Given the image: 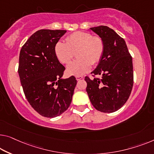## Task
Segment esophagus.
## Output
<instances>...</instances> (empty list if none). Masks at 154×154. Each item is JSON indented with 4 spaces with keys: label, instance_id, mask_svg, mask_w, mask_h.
<instances>
[{
    "label": "esophagus",
    "instance_id": "obj_1",
    "mask_svg": "<svg viewBox=\"0 0 154 154\" xmlns=\"http://www.w3.org/2000/svg\"><path fill=\"white\" fill-rule=\"evenodd\" d=\"M75 77H76V79L77 81H79V80L83 79V76H81V75H77V76H76Z\"/></svg>",
    "mask_w": 154,
    "mask_h": 154
}]
</instances>
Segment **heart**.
Instances as JSON below:
<instances>
[{
    "mask_svg": "<svg viewBox=\"0 0 154 154\" xmlns=\"http://www.w3.org/2000/svg\"><path fill=\"white\" fill-rule=\"evenodd\" d=\"M104 43L99 36L86 32H75L66 38V42L59 41L55 44L54 52L60 62L68 64L75 56L78 59L67 67L71 75H82L88 72L91 65H97L102 58Z\"/></svg>",
    "mask_w": 154,
    "mask_h": 154,
    "instance_id": "heart-1",
    "label": "heart"
}]
</instances>
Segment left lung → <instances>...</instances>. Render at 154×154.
Wrapping results in <instances>:
<instances>
[{
	"label": "left lung",
	"instance_id": "left-lung-1",
	"mask_svg": "<svg viewBox=\"0 0 154 154\" xmlns=\"http://www.w3.org/2000/svg\"><path fill=\"white\" fill-rule=\"evenodd\" d=\"M91 30L102 38L104 51L91 79L85 77L86 92L89 99L97 111L113 113L125 104L134 85L132 57L125 41L107 26L91 27ZM101 74V79L94 77Z\"/></svg>",
	"mask_w": 154,
	"mask_h": 154
}]
</instances>
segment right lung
<instances>
[{
    "label": "right lung",
    "instance_id": "add662e5",
    "mask_svg": "<svg viewBox=\"0 0 154 154\" xmlns=\"http://www.w3.org/2000/svg\"><path fill=\"white\" fill-rule=\"evenodd\" d=\"M66 32L40 29L20 52L18 72L25 95L31 106L46 118H55L68 109L77 84L74 76L61 79L66 68L54 52L55 44Z\"/></svg>",
    "mask_w": 154,
    "mask_h": 154
}]
</instances>
